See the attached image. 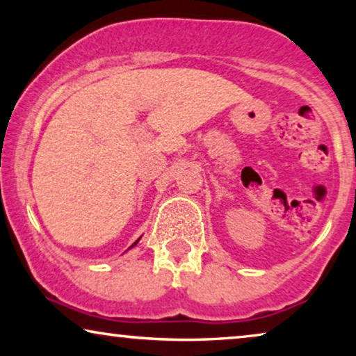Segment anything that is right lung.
I'll return each instance as SVG.
<instances>
[{
	"label": "right lung",
	"instance_id": "add662e5",
	"mask_svg": "<svg viewBox=\"0 0 356 356\" xmlns=\"http://www.w3.org/2000/svg\"><path fill=\"white\" fill-rule=\"evenodd\" d=\"M138 241H139V240H138ZM138 241H136V243H134V245H138ZM134 245H133V246H134ZM133 246H131V248H133Z\"/></svg>",
	"mask_w": 356,
	"mask_h": 356
}]
</instances>
